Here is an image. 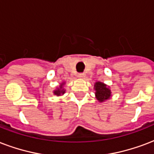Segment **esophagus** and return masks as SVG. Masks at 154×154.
Masks as SVG:
<instances>
[{
  "label": "esophagus",
  "mask_w": 154,
  "mask_h": 154,
  "mask_svg": "<svg viewBox=\"0 0 154 154\" xmlns=\"http://www.w3.org/2000/svg\"><path fill=\"white\" fill-rule=\"evenodd\" d=\"M77 76H78V77H79V78H84L85 76V73H83V72H82V73H78V75H77Z\"/></svg>",
  "instance_id": "obj_1"
}]
</instances>
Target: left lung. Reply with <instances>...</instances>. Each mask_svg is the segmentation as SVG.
<instances>
[{
    "label": "left lung",
    "instance_id": "8db88e82",
    "mask_svg": "<svg viewBox=\"0 0 154 154\" xmlns=\"http://www.w3.org/2000/svg\"><path fill=\"white\" fill-rule=\"evenodd\" d=\"M94 90H95L96 98L98 102L103 103L106 100H108L111 96V91L107 85L103 82H97L94 84Z\"/></svg>",
    "mask_w": 154,
    "mask_h": 154
}]
</instances>
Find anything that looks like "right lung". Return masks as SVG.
<instances>
[{"mask_svg":"<svg viewBox=\"0 0 154 154\" xmlns=\"http://www.w3.org/2000/svg\"><path fill=\"white\" fill-rule=\"evenodd\" d=\"M65 84L64 82H62L61 84L60 85V86L59 87L56 88V90H55L53 91V94H55V95L56 96H61L64 94V93H65V90H64V85Z\"/></svg>","mask_w":154,"mask_h":154,"instance_id":"right-lung-1","label":"right lung"}]
</instances>
